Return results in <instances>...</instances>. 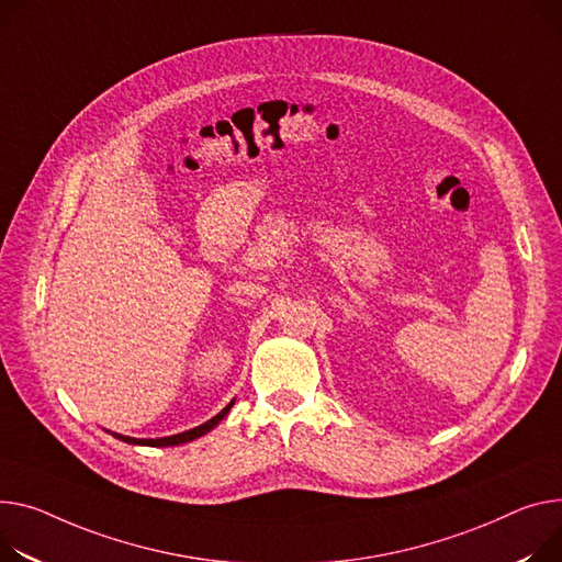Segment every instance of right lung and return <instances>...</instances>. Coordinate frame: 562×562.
<instances>
[{"label":"right lung","instance_id":"obj_1","mask_svg":"<svg viewBox=\"0 0 562 562\" xmlns=\"http://www.w3.org/2000/svg\"><path fill=\"white\" fill-rule=\"evenodd\" d=\"M233 404H235V400H233L226 408H221L212 420H207V423H203L201 427H194V429H190V431L176 434V436H165V438H131V436H122V434H112V436L124 440V442H128V445H146V447H171V445H182V442H190V440H194V438L207 434L210 429H214L223 418L228 416V411L233 408Z\"/></svg>","mask_w":562,"mask_h":562}]
</instances>
